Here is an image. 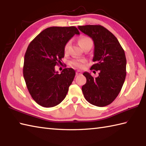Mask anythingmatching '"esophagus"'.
I'll list each match as a JSON object with an SVG mask.
<instances>
[{"mask_svg": "<svg viewBox=\"0 0 146 146\" xmlns=\"http://www.w3.org/2000/svg\"><path fill=\"white\" fill-rule=\"evenodd\" d=\"M82 74V72L80 70H77L76 71V75L79 76V75H81Z\"/></svg>", "mask_w": 146, "mask_h": 146, "instance_id": "obj_1", "label": "esophagus"}]
</instances>
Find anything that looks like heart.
<instances>
[{
    "label": "heart",
    "instance_id": "obj_1",
    "mask_svg": "<svg viewBox=\"0 0 146 146\" xmlns=\"http://www.w3.org/2000/svg\"><path fill=\"white\" fill-rule=\"evenodd\" d=\"M70 44V42L69 41L65 44L64 46V52H67L68 50V48H69V47ZM79 44L80 45V46L82 48H83L84 46H86L87 44H92V40H91V38L88 37H86V36H83L80 37L79 39ZM86 62V59H74L70 61V64L72 65V66H76L77 67H80L82 68L84 67V64Z\"/></svg>",
    "mask_w": 146,
    "mask_h": 146
}]
</instances>
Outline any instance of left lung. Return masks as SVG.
Here are the masks:
<instances>
[{
    "label": "left lung",
    "mask_w": 146,
    "mask_h": 146,
    "mask_svg": "<svg viewBox=\"0 0 146 146\" xmlns=\"http://www.w3.org/2000/svg\"><path fill=\"white\" fill-rule=\"evenodd\" d=\"M78 29L93 40L92 60L95 64L90 70H99V76L96 78L89 72H84L87 79L82 87L84 96L92 105L108 106L117 98L125 79L124 50L114 34L102 25H87Z\"/></svg>",
    "instance_id": "1"
}]
</instances>
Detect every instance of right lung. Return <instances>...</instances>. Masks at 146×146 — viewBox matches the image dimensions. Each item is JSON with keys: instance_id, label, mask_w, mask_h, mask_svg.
<instances>
[{"instance_id": "add662e5", "label": "right lung", "mask_w": 146, "mask_h": 146, "mask_svg": "<svg viewBox=\"0 0 146 146\" xmlns=\"http://www.w3.org/2000/svg\"><path fill=\"white\" fill-rule=\"evenodd\" d=\"M76 27H50L29 44L24 56L23 74L27 89L35 102L44 108L54 107L66 98L76 72L66 68L60 74L55 66L64 57V46L74 35Z\"/></svg>"}]
</instances>
